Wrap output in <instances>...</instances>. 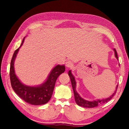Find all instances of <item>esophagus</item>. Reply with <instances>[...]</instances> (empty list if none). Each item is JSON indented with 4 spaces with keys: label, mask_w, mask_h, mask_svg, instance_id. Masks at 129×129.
<instances>
[{
    "label": "esophagus",
    "mask_w": 129,
    "mask_h": 129,
    "mask_svg": "<svg viewBox=\"0 0 129 129\" xmlns=\"http://www.w3.org/2000/svg\"><path fill=\"white\" fill-rule=\"evenodd\" d=\"M65 65H66V67L67 68V69H69V68H71L73 67V63L69 61H67L66 63H65Z\"/></svg>",
    "instance_id": "obj_1"
}]
</instances>
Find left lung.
<instances>
[{"mask_svg": "<svg viewBox=\"0 0 129 129\" xmlns=\"http://www.w3.org/2000/svg\"><path fill=\"white\" fill-rule=\"evenodd\" d=\"M114 51L115 53V56L116 58L118 60V56H117V52H116L115 49H114ZM119 65H120V64H119ZM68 75H69V76L70 80H71V83H72L73 91H74V94L75 102L79 106L84 107V108H94V107L98 106L99 105H100V104H104L105 103L108 102V101L114 96L115 94L117 89V86H118V85H117L114 92L110 96H109L108 98L103 99H97L95 100L89 101V100L84 99H83V98H82L80 96V95L78 94L77 91H76V82L75 81V77L73 76V74L72 73V71H71V70H70L69 71V72H68Z\"/></svg>", "mask_w": 129, "mask_h": 129, "instance_id": "left-lung-1", "label": "left lung"}]
</instances>
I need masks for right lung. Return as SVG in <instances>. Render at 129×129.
Instances as JSON below:
<instances>
[{"instance_id":"right-lung-1","label":"right lung","mask_w":129,"mask_h":129,"mask_svg":"<svg viewBox=\"0 0 129 129\" xmlns=\"http://www.w3.org/2000/svg\"><path fill=\"white\" fill-rule=\"evenodd\" d=\"M24 39L18 49L14 51L11 60L10 67V79L14 91L21 99L31 105H40L47 103L53 94L56 79L65 70L64 65L59 64L53 68L46 80L37 86H29L24 84L16 76L14 70V61L19 49L23 44Z\"/></svg>"}]
</instances>
